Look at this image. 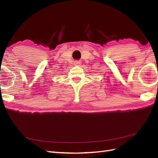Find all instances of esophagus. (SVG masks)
Segmentation results:
<instances>
[{"instance_id":"esophagus-1","label":"esophagus","mask_w":158,"mask_h":158,"mask_svg":"<svg viewBox=\"0 0 158 158\" xmlns=\"http://www.w3.org/2000/svg\"><path fill=\"white\" fill-rule=\"evenodd\" d=\"M74 64L76 65V66L80 65V64H81V62H79V61H75V64Z\"/></svg>"}]
</instances>
